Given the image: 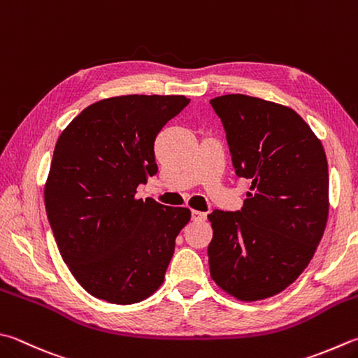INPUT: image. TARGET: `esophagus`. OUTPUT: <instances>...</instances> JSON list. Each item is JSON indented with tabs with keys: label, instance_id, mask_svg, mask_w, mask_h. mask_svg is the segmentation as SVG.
Listing matches in <instances>:
<instances>
[{
	"label": "esophagus",
	"instance_id": "1",
	"mask_svg": "<svg viewBox=\"0 0 358 358\" xmlns=\"http://www.w3.org/2000/svg\"><path fill=\"white\" fill-rule=\"evenodd\" d=\"M192 218L193 221H206L207 213L201 210H192Z\"/></svg>",
	"mask_w": 358,
	"mask_h": 358
}]
</instances>
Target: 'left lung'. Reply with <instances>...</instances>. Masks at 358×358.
I'll use <instances>...</instances> for the list:
<instances>
[{
    "label": "left lung",
    "instance_id": "8db88e82",
    "mask_svg": "<svg viewBox=\"0 0 358 358\" xmlns=\"http://www.w3.org/2000/svg\"><path fill=\"white\" fill-rule=\"evenodd\" d=\"M210 104L226 129L235 173L251 182L241 210L207 217L210 278L238 301L271 298L299 278L324 234V148L287 106L240 93Z\"/></svg>",
    "mask_w": 358,
    "mask_h": 358
}]
</instances>
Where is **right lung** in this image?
I'll return each instance as SVG.
<instances>
[{"instance_id": "obj_1", "label": "right lung", "mask_w": 358, "mask_h": 358, "mask_svg": "<svg viewBox=\"0 0 358 358\" xmlns=\"http://www.w3.org/2000/svg\"><path fill=\"white\" fill-rule=\"evenodd\" d=\"M190 99L123 95L101 99L57 138L45 208L59 252L87 293L134 304L157 292L190 208L137 199L157 173L154 140Z\"/></svg>"}]
</instances>
